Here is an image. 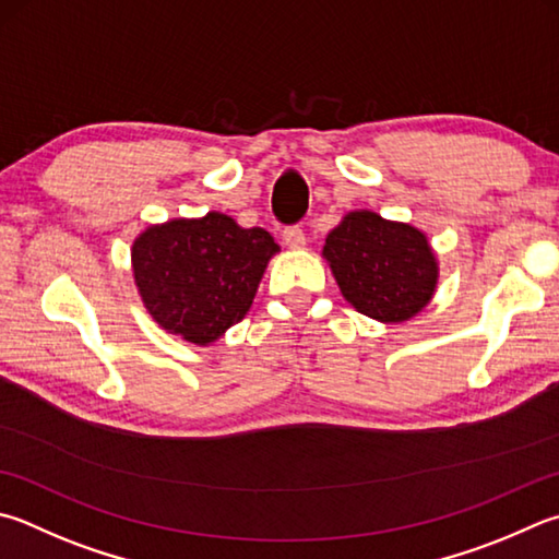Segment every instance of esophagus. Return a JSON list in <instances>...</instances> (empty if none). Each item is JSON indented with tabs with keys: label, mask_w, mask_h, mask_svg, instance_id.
<instances>
[{
	"label": "esophagus",
	"mask_w": 559,
	"mask_h": 559,
	"mask_svg": "<svg viewBox=\"0 0 559 559\" xmlns=\"http://www.w3.org/2000/svg\"><path fill=\"white\" fill-rule=\"evenodd\" d=\"M283 241H286L288 249H302L306 247V231H302L300 227L283 229Z\"/></svg>",
	"instance_id": "esophagus-1"
}]
</instances>
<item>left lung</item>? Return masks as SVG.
Here are the masks:
<instances>
[{
	"instance_id": "1",
	"label": "left lung",
	"mask_w": 559,
	"mask_h": 559,
	"mask_svg": "<svg viewBox=\"0 0 559 559\" xmlns=\"http://www.w3.org/2000/svg\"><path fill=\"white\" fill-rule=\"evenodd\" d=\"M322 259L344 300L383 324L415 318L432 300L440 278L428 235L371 210L347 212L324 239Z\"/></svg>"
}]
</instances>
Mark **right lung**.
<instances>
[{"label":"right lung","instance_id":"add662e5","mask_svg":"<svg viewBox=\"0 0 559 559\" xmlns=\"http://www.w3.org/2000/svg\"><path fill=\"white\" fill-rule=\"evenodd\" d=\"M278 251L266 229H245L229 215L207 212L146 227L131 245V269L151 318L180 340L207 347L245 320Z\"/></svg>","mask_w":559,"mask_h":559}]
</instances>
